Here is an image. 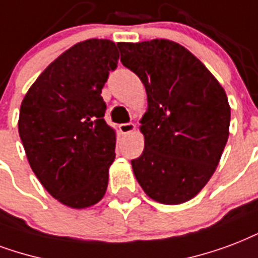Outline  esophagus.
Here are the masks:
<instances>
[{
	"label": "esophagus",
	"mask_w": 258,
	"mask_h": 258,
	"mask_svg": "<svg viewBox=\"0 0 258 258\" xmlns=\"http://www.w3.org/2000/svg\"><path fill=\"white\" fill-rule=\"evenodd\" d=\"M119 131L121 134H130L135 131V124L134 123H123V124H119Z\"/></svg>",
	"instance_id": "esophagus-1"
}]
</instances>
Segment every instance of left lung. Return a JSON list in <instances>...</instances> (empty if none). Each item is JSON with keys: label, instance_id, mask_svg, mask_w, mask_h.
Segmentation results:
<instances>
[{"label": "left lung", "instance_id": "8db88e82", "mask_svg": "<svg viewBox=\"0 0 258 258\" xmlns=\"http://www.w3.org/2000/svg\"><path fill=\"white\" fill-rule=\"evenodd\" d=\"M120 60L147 93L142 155L131 161L139 185L162 204L185 203L210 181L229 139L225 89L185 47L166 39L117 43Z\"/></svg>", "mask_w": 258, "mask_h": 258}]
</instances>
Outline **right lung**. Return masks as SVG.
Instances as JSON below:
<instances>
[{
  "label": "right lung",
  "instance_id": "obj_1",
  "mask_svg": "<svg viewBox=\"0 0 258 258\" xmlns=\"http://www.w3.org/2000/svg\"><path fill=\"white\" fill-rule=\"evenodd\" d=\"M117 59L112 40L77 43L37 77L20 107L19 134L31 169L70 208L94 206L107 190L116 133L104 120L101 90Z\"/></svg>",
  "mask_w": 258,
  "mask_h": 258
}]
</instances>
